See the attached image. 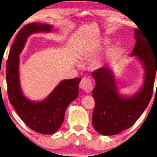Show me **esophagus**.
Returning a JSON list of instances; mask_svg holds the SVG:
<instances>
[{
  "label": "esophagus",
  "instance_id": "34e87169",
  "mask_svg": "<svg viewBox=\"0 0 157 157\" xmlns=\"http://www.w3.org/2000/svg\"><path fill=\"white\" fill-rule=\"evenodd\" d=\"M80 88L86 92H90L92 90V83L91 79L88 78H83L79 83Z\"/></svg>",
  "mask_w": 157,
  "mask_h": 157
}]
</instances>
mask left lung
<instances>
[{"label": "left lung", "mask_w": 157, "mask_h": 157, "mask_svg": "<svg viewBox=\"0 0 157 157\" xmlns=\"http://www.w3.org/2000/svg\"><path fill=\"white\" fill-rule=\"evenodd\" d=\"M136 44L131 56H136L145 69L143 87L139 93L124 97L118 93L113 72L102 67L92 72L96 86L92 91L95 101L92 123L101 134L111 136L130 128L136 122L151 100L157 74V58L141 30H134Z\"/></svg>", "instance_id": "obj_1"}]
</instances>
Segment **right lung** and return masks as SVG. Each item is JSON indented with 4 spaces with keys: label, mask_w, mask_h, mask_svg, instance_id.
<instances>
[{
    "label": "right lung",
    "mask_w": 157,
    "mask_h": 157,
    "mask_svg": "<svg viewBox=\"0 0 157 157\" xmlns=\"http://www.w3.org/2000/svg\"><path fill=\"white\" fill-rule=\"evenodd\" d=\"M51 25L35 22L23 26L15 38L6 66V82L10 103L30 128L42 134H53L60 128L68 106L78 97L81 81V78L62 81L50 95L41 101H31L23 96L19 81V55L31 34L51 32Z\"/></svg>",
    "instance_id": "right-lung-1"
}]
</instances>
